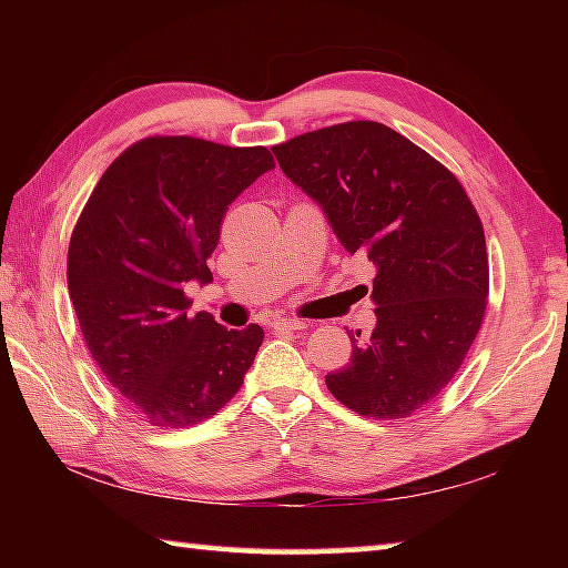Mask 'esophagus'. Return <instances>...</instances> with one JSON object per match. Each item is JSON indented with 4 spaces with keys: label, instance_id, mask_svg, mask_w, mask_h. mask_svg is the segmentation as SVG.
<instances>
[{
    "label": "esophagus",
    "instance_id": "34e87169",
    "mask_svg": "<svg viewBox=\"0 0 568 568\" xmlns=\"http://www.w3.org/2000/svg\"><path fill=\"white\" fill-rule=\"evenodd\" d=\"M273 328L281 331V333H291V331L307 328V323L305 321H297V318H275L273 321Z\"/></svg>",
    "mask_w": 568,
    "mask_h": 568
}]
</instances>
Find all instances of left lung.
Wrapping results in <instances>:
<instances>
[{
  "label": "left lung",
  "instance_id": "1",
  "mask_svg": "<svg viewBox=\"0 0 568 568\" xmlns=\"http://www.w3.org/2000/svg\"><path fill=\"white\" fill-rule=\"evenodd\" d=\"M273 152L341 245L376 265V328L355 333L351 363L325 386L368 418L426 408L486 313V237L466 190L426 150L371 120L297 134Z\"/></svg>",
  "mask_w": 568,
  "mask_h": 568
}]
</instances>
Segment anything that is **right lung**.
<instances>
[{
  "instance_id": "1",
  "label": "right lung",
  "mask_w": 568,
  "mask_h": 568,
  "mask_svg": "<svg viewBox=\"0 0 568 568\" xmlns=\"http://www.w3.org/2000/svg\"><path fill=\"white\" fill-rule=\"evenodd\" d=\"M273 168L265 148L145 138L104 170L77 220L67 285L84 343L152 426L215 416L255 361L261 325L227 331L190 315L185 285L213 281L207 257L227 205Z\"/></svg>"
}]
</instances>
